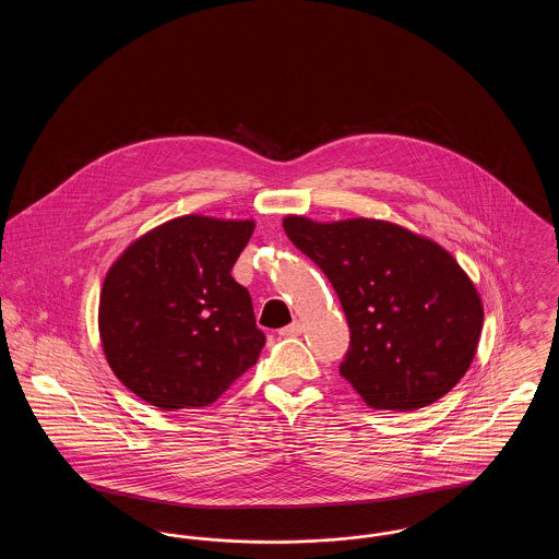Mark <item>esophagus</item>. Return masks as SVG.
Listing matches in <instances>:
<instances>
[{
  "label": "esophagus",
  "instance_id": "obj_1",
  "mask_svg": "<svg viewBox=\"0 0 559 559\" xmlns=\"http://www.w3.org/2000/svg\"><path fill=\"white\" fill-rule=\"evenodd\" d=\"M304 331V324L299 322V320H293L289 326H283L281 331H278V335L281 337H295V335H299Z\"/></svg>",
  "mask_w": 559,
  "mask_h": 559
}]
</instances>
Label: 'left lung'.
I'll return each mask as SVG.
<instances>
[{
    "mask_svg": "<svg viewBox=\"0 0 559 559\" xmlns=\"http://www.w3.org/2000/svg\"><path fill=\"white\" fill-rule=\"evenodd\" d=\"M283 228L342 301L349 349L340 372L360 399L406 413L451 392L476 356L484 308L447 249L369 217L287 215Z\"/></svg>",
    "mask_w": 559,
    "mask_h": 559,
    "instance_id": "1",
    "label": "left lung"
}]
</instances>
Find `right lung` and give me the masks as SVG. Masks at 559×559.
Returning <instances> with one entry per match:
<instances>
[{"label":"right lung","mask_w":559,"mask_h":559,"mask_svg":"<svg viewBox=\"0 0 559 559\" xmlns=\"http://www.w3.org/2000/svg\"><path fill=\"white\" fill-rule=\"evenodd\" d=\"M253 219L174 217L108 267L98 329L108 367L163 411L201 408L249 371L266 344L230 270Z\"/></svg>","instance_id":"obj_1"}]
</instances>
